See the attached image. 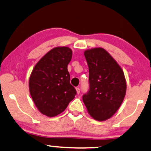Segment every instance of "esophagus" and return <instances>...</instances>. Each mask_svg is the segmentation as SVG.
I'll list each match as a JSON object with an SVG mask.
<instances>
[{
  "instance_id": "obj_1",
  "label": "esophagus",
  "mask_w": 151,
  "mask_h": 151,
  "mask_svg": "<svg viewBox=\"0 0 151 151\" xmlns=\"http://www.w3.org/2000/svg\"><path fill=\"white\" fill-rule=\"evenodd\" d=\"M76 90H77V93L79 94L80 93V89L79 88H76Z\"/></svg>"
}]
</instances>
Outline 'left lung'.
<instances>
[{
    "label": "left lung",
    "instance_id": "obj_1",
    "mask_svg": "<svg viewBox=\"0 0 151 151\" xmlns=\"http://www.w3.org/2000/svg\"><path fill=\"white\" fill-rule=\"evenodd\" d=\"M89 68L90 90L83 96L88 112L96 121L111 118L126 95V81L123 70L102 47L84 52Z\"/></svg>",
    "mask_w": 151,
    "mask_h": 151
}]
</instances>
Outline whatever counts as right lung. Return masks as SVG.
I'll return each mask as SVG.
<instances>
[{
  "instance_id": "1",
  "label": "right lung",
  "mask_w": 151,
  "mask_h": 151,
  "mask_svg": "<svg viewBox=\"0 0 151 151\" xmlns=\"http://www.w3.org/2000/svg\"><path fill=\"white\" fill-rule=\"evenodd\" d=\"M72 56L70 47H54L32 70L29 79V93L38 110L44 115L53 117L61 114L77 94L70 83L68 71Z\"/></svg>"
}]
</instances>
